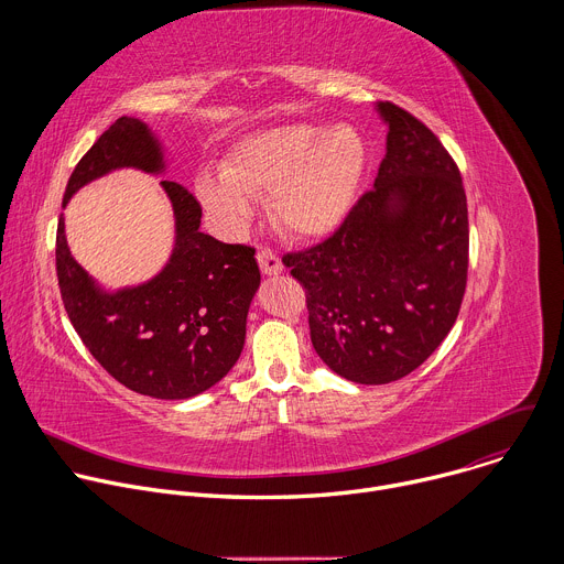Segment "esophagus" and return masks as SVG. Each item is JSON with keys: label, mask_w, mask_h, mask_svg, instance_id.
<instances>
[{"label": "esophagus", "mask_w": 564, "mask_h": 564, "mask_svg": "<svg viewBox=\"0 0 564 564\" xmlns=\"http://www.w3.org/2000/svg\"><path fill=\"white\" fill-rule=\"evenodd\" d=\"M257 261H259L261 272L268 274V276H274V274H281V272H283V263H281L279 254H276L274 250H270V248H261V250L257 252Z\"/></svg>", "instance_id": "obj_1"}]
</instances>
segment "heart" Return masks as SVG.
Returning <instances> with one entry per match:
<instances>
[{"label": "heart", "mask_w": 564, "mask_h": 564, "mask_svg": "<svg viewBox=\"0 0 564 564\" xmlns=\"http://www.w3.org/2000/svg\"><path fill=\"white\" fill-rule=\"evenodd\" d=\"M364 142L350 127L321 133L310 124H283L240 140L223 174L196 181L200 203L227 225L252 216L248 196L270 192V216L292 238H321L335 231L352 207L364 174Z\"/></svg>", "instance_id": "heart-1"}]
</instances>
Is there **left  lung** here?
Masks as SVG:
<instances>
[{
	"mask_svg": "<svg viewBox=\"0 0 564 564\" xmlns=\"http://www.w3.org/2000/svg\"><path fill=\"white\" fill-rule=\"evenodd\" d=\"M375 187L321 243L283 254L316 355L355 383L420 368L451 333L468 276V209L440 138L394 102Z\"/></svg>",
	"mask_w": 564,
	"mask_h": 564,
	"instance_id": "left-lung-1",
	"label": "left lung"
}]
</instances>
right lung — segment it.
I'll use <instances>...</instances> for the list:
<instances>
[{"instance_id": "obj_1", "label": "right lung", "mask_w": 564, "mask_h": 564, "mask_svg": "<svg viewBox=\"0 0 564 564\" xmlns=\"http://www.w3.org/2000/svg\"><path fill=\"white\" fill-rule=\"evenodd\" d=\"M116 167L163 170L160 147L140 120L118 118L79 158L62 205ZM163 187L176 214V248L155 279L116 294L100 292L70 257L62 216L55 270L75 333L116 381L155 399H187L238 361L261 272L254 248L220 243L200 231V203L183 185L163 181Z\"/></svg>"}]
</instances>
